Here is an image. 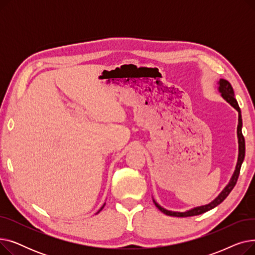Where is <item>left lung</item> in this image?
Segmentation results:
<instances>
[{"instance_id": "left-lung-1", "label": "left lung", "mask_w": 255, "mask_h": 255, "mask_svg": "<svg viewBox=\"0 0 255 255\" xmlns=\"http://www.w3.org/2000/svg\"><path fill=\"white\" fill-rule=\"evenodd\" d=\"M218 85H219L218 90L221 93L222 98L226 102H229L234 107V109L237 110V112L239 113V120H238L239 123H238V128H237L238 142H239V155H238V162H237V165H236V169L234 171V175L231 178V181L229 182V184H227L224 187V189L220 192V194L215 199L213 200V202H211L210 204L205 205V206L195 207V208L186 211V212H173V211L166 210V209L162 208L160 205H158L153 199L155 206L162 213H164L165 215L173 216V217H190V216L200 215V214L206 213V212L214 209L215 207H217L218 205H220L223 202V200L227 197V195L231 193V191L234 189V187L237 184V181H238V178H239V175H240V169H241V166H242V163H243L244 158H245V139H244V136L242 134V125H243L242 124V116H241V110H240L239 104H238V102L235 98V93H234V89H233L232 85L229 82H227L226 79H222V78L219 80Z\"/></svg>"}]
</instances>
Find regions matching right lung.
<instances>
[{"instance_id": "obj_1", "label": "right lung", "mask_w": 255, "mask_h": 255, "mask_svg": "<svg viewBox=\"0 0 255 255\" xmlns=\"http://www.w3.org/2000/svg\"><path fill=\"white\" fill-rule=\"evenodd\" d=\"M104 206H105V204H104V205H103V206H102V207H101V209H100V210H99V211H98V212H97V213H99V212H100V211H101V210H102V209H103V208H104Z\"/></svg>"}]
</instances>
